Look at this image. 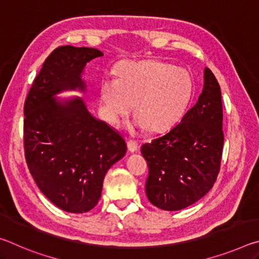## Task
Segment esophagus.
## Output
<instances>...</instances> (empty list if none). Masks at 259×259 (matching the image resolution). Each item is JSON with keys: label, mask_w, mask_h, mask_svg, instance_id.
Listing matches in <instances>:
<instances>
[{"label": "esophagus", "mask_w": 259, "mask_h": 259, "mask_svg": "<svg viewBox=\"0 0 259 259\" xmlns=\"http://www.w3.org/2000/svg\"><path fill=\"white\" fill-rule=\"evenodd\" d=\"M126 146H128V150L131 152V153H135L138 151L139 148V144L136 142V140H129L128 144H126Z\"/></svg>", "instance_id": "1"}]
</instances>
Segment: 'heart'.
<instances>
[{
	"mask_svg": "<svg viewBox=\"0 0 259 259\" xmlns=\"http://www.w3.org/2000/svg\"><path fill=\"white\" fill-rule=\"evenodd\" d=\"M192 77L186 69L160 60L129 61L117 69L116 77L100 82V111L109 123L138 114L133 128L163 131L182 119L192 96Z\"/></svg>",
	"mask_w": 259,
	"mask_h": 259,
	"instance_id": "b5f03b06",
	"label": "heart"
}]
</instances>
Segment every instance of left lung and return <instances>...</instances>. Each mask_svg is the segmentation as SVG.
Masks as SVG:
<instances>
[{"label":"left lung","mask_w":259,"mask_h":259,"mask_svg":"<svg viewBox=\"0 0 259 259\" xmlns=\"http://www.w3.org/2000/svg\"><path fill=\"white\" fill-rule=\"evenodd\" d=\"M224 134L221 87L209 68L198 102L163 136L142 146L146 195L162 210L188 207L211 190L221 170Z\"/></svg>","instance_id":"left-lung-1"}]
</instances>
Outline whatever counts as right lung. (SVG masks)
Wrapping results in <instances>:
<instances>
[{"mask_svg":"<svg viewBox=\"0 0 259 259\" xmlns=\"http://www.w3.org/2000/svg\"><path fill=\"white\" fill-rule=\"evenodd\" d=\"M103 52L64 46L45 60L24 105L26 163L37 187L61 210L83 213L102 195L104 177L126 152L124 139L88 112L81 98L60 103L56 94L85 90V64Z\"/></svg>","mask_w":259,"mask_h":259,"instance_id":"add662e5","label":"right lung"}]
</instances>
